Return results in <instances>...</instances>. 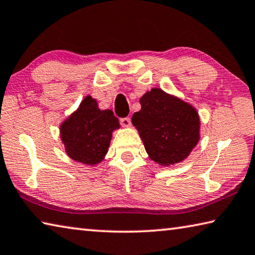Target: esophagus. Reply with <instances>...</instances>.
<instances>
[{"label":"esophagus","instance_id":"obj_1","mask_svg":"<svg viewBox=\"0 0 255 255\" xmlns=\"http://www.w3.org/2000/svg\"><path fill=\"white\" fill-rule=\"evenodd\" d=\"M120 125L124 127H130L131 122H130V118L126 117V118H122L120 119Z\"/></svg>","mask_w":255,"mask_h":255}]
</instances>
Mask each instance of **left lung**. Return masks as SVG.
<instances>
[{
    "mask_svg": "<svg viewBox=\"0 0 255 255\" xmlns=\"http://www.w3.org/2000/svg\"><path fill=\"white\" fill-rule=\"evenodd\" d=\"M139 103L141 109L132 115L131 123L149 158L160 166L187 158L201 138L197 110L160 88L147 91Z\"/></svg>",
    "mask_w": 255,
    "mask_h": 255,
    "instance_id": "8db88e82",
    "label": "left lung"
}]
</instances>
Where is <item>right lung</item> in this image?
<instances>
[{
	"instance_id": "obj_1",
	"label": "right lung",
	"mask_w": 255,
	"mask_h": 255,
	"mask_svg": "<svg viewBox=\"0 0 255 255\" xmlns=\"http://www.w3.org/2000/svg\"><path fill=\"white\" fill-rule=\"evenodd\" d=\"M120 128L112 110H101L97 100L86 96L79 107L60 125V137L71 159L95 166L103 161L113 131Z\"/></svg>"
}]
</instances>
